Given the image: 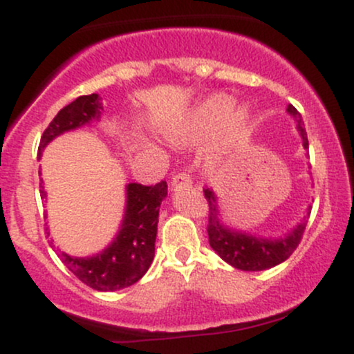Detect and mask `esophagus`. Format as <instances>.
<instances>
[{"label": "esophagus", "instance_id": "esophagus-1", "mask_svg": "<svg viewBox=\"0 0 354 354\" xmlns=\"http://www.w3.org/2000/svg\"><path fill=\"white\" fill-rule=\"evenodd\" d=\"M191 185H193V183H191L189 174H186V173H178L171 178V188L174 191L180 189V188H186V186H191Z\"/></svg>", "mask_w": 354, "mask_h": 354}]
</instances>
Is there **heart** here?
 Listing matches in <instances>:
<instances>
[{"mask_svg":"<svg viewBox=\"0 0 354 354\" xmlns=\"http://www.w3.org/2000/svg\"><path fill=\"white\" fill-rule=\"evenodd\" d=\"M253 111L246 103H234L226 93H213L198 101L176 131L173 140H194L216 129L225 146H239L250 136Z\"/></svg>","mask_w":354,"mask_h":354,"instance_id":"b5f03b06","label":"heart"}]
</instances>
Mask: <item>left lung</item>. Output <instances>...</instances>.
Masks as SVG:
<instances>
[{"instance_id": "1", "label": "left lung", "mask_w": 354, "mask_h": 354, "mask_svg": "<svg viewBox=\"0 0 354 354\" xmlns=\"http://www.w3.org/2000/svg\"><path fill=\"white\" fill-rule=\"evenodd\" d=\"M286 111L296 120V129L303 140L304 149H308V136L301 115L296 111L295 106H288ZM205 198L209 206L208 216V238L209 246L219 254V258L225 259L228 265L236 270L243 271H263L268 268H273L279 263L286 261L293 251L298 248L301 236L306 230L308 218H310V208L304 216L293 230L284 236L276 239L254 236L246 231L233 230L231 226L223 221L221 211L218 206V198L213 189L206 188Z\"/></svg>"}]
</instances>
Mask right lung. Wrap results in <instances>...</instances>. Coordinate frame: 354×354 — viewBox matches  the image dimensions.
Here are the masks:
<instances>
[{
	"label": "right lung",
	"instance_id": "obj_1",
	"mask_svg": "<svg viewBox=\"0 0 354 354\" xmlns=\"http://www.w3.org/2000/svg\"><path fill=\"white\" fill-rule=\"evenodd\" d=\"M101 113H103V104L96 93L76 98L68 106L59 109L50 126L44 129L38 153L41 154L48 143H51L56 136L80 126L91 124L93 121H100ZM39 193L41 198H46L43 180ZM166 194H168L166 181L156 183L154 186L129 183L126 186L123 221L111 245L88 258H78L59 251L61 261L80 281L96 291L123 290L140 281L153 263L158 216H160L161 201L165 200Z\"/></svg>",
	"mask_w": 354,
	"mask_h": 354
}]
</instances>
